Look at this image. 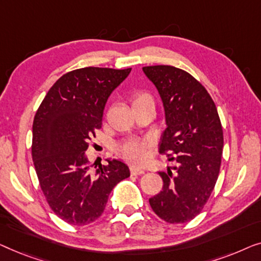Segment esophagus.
<instances>
[{
  "mask_svg": "<svg viewBox=\"0 0 261 261\" xmlns=\"http://www.w3.org/2000/svg\"><path fill=\"white\" fill-rule=\"evenodd\" d=\"M130 170H131V174L135 175V176L144 174V170H143V169H141V168H137V167H131Z\"/></svg>",
  "mask_w": 261,
  "mask_h": 261,
  "instance_id": "esophagus-1",
  "label": "esophagus"
}]
</instances>
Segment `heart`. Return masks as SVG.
Here are the masks:
<instances>
[{
  "instance_id": "heart-1",
  "label": "heart",
  "mask_w": 261,
  "mask_h": 261,
  "mask_svg": "<svg viewBox=\"0 0 261 261\" xmlns=\"http://www.w3.org/2000/svg\"><path fill=\"white\" fill-rule=\"evenodd\" d=\"M144 99H151V97L145 92H138L134 97V104L144 100ZM150 146H151L150 139L131 138L117 145V152L127 162L134 164H144L148 162Z\"/></svg>"
}]
</instances>
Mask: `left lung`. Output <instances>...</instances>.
<instances>
[{
	"label": "left lung",
	"instance_id": "1",
	"mask_svg": "<svg viewBox=\"0 0 261 261\" xmlns=\"http://www.w3.org/2000/svg\"><path fill=\"white\" fill-rule=\"evenodd\" d=\"M166 111L167 129L159 152L176 161L175 171H161L163 188L149 203L169 223H185L199 215L218 181L223 132L211 94L188 72L169 65L145 66Z\"/></svg>",
	"mask_w": 261,
	"mask_h": 261
}]
</instances>
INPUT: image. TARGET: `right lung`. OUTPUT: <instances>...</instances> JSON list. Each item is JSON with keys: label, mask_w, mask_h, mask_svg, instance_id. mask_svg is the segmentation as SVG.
<instances>
[{"label": "right lung", "mask_w": 261, "mask_h": 261, "mask_svg": "<svg viewBox=\"0 0 261 261\" xmlns=\"http://www.w3.org/2000/svg\"><path fill=\"white\" fill-rule=\"evenodd\" d=\"M130 72L84 67L66 73L35 113L32 157L40 187L54 214L69 225L95 221L117 183L130 176L129 167L117 160L92 171L95 162L86 155L108 98Z\"/></svg>", "instance_id": "add662e5"}]
</instances>
